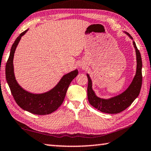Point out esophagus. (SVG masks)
Segmentation results:
<instances>
[{
  "instance_id": "34e87169",
  "label": "esophagus",
  "mask_w": 151,
  "mask_h": 151,
  "mask_svg": "<svg viewBox=\"0 0 151 151\" xmlns=\"http://www.w3.org/2000/svg\"><path fill=\"white\" fill-rule=\"evenodd\" d=\"M81 68H83V66H81Z\"/></svg>"
}]
</instances>
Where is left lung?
Wrapping results in <instances>:
<instances>
[{
	"mask_svg": "<svg viewBox=\"0 0 151 151\" xmlns=\"http://www.w3.org/2000/svg\"><path fill=\"white\" fill-rule=\"evenodd\" d=\"M128 36L133 40L132 37L128 32H125ZM136 52V70L135 76L128 87L120 94L116 96L104 99L98 97L93 89V83L89 75L87 73L88 78L87 96L89 104L100 111L106 114H118L125 110L132 104V102L138 97L140 88L142 87V63L139 50L136 47V43L132 42Z\"/></svg>",
	"mask_w": 151,
	"mask_h": 151,
	"instance_id": "obj_1",
	"label": "left lung"
}]
</instances>
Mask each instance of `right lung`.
I'll list each match as a JSON object with an SVG mask.
<instances>
[{
  "label": "right lung",
  "mask_w": 151,
  "mask_h": 151,
  "mask_svg": "<svg viewBox=\"0 0 151 151\" xmlns=\"http://www.w3.org/2000/svg\"><path fill=\"white\" fill-rule=\"evenodd\" d=\"M29 29L21 33L12 45L10 54L6 64V80L12 95L19 106L25 111L36 115H47L54 112L61 106L71 81L78 75L75 69L63 76L57 85L48 91L42 93H33L27 91L19 85L14 73L13 58L17 47L21 37Z\"/></svg>",
  "instance_id": "obj_1"
}]
</instances>
